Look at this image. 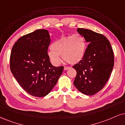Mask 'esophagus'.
<instances>
[{"label":"esophagus","mask_w":125,"mask_h":125,"mask_svg":"<svg viewBox=\"0 0 125 125\" xmlns=\"http://www.w3.org/2000/svg\"><path fill=\"white\" fill-rule=\"evenodd\" d=\"M70 68V67H66V66H64V70H68V69H69Z\"/></svg>","instance_id":"esophagus-1"}]
</instances>
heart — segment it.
<instances>
[{
  "instance_id": "obj_1",
  "label": "heart",
  "mask_w": 125,
  "mask_h": 125,
  "mask_svg": "<svg viewBox=\"0 0 125 125\" xmlns=\"http://www.w3.org/2000/svg\"><path fill=\"white\" fill-rule=\"evenodd\" d=\"M85 48V39L80 34L65 36L53 42L48 51V56L51 63L56 66L61 63V55L68 63L76 64L83 58Z\"/></svg>"
}]
</instances>
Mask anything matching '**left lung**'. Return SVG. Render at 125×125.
Listing matches in <instances>:
<instances>
[{
    "label": "left lung",
    "mask_w": 125,
    "mask_h": 125,
    "mask_svg": "<svg viewBox=\"0 0 125 125\" xmlns=\"http://www.w3.org/2000/svg\"><path fill=\"white\" fill-rule=\"evenodd\" d=\"M77 31L88 45L82 61L73 66L77 72L73 83L83 94L92 95L103 88L110 77L114 52L104 35L84 28Z\"/></svg>",
    "instance_id": "8db88e82"
}]
</instances>
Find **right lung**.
<instances>
[{
    "label": "right lung",
    "instance_id": "add662e5",
    "mask_svg": "<svg viewBox=\"0 0 125 125\" xmlns=\"http://www.w3.org/2000/svg\"><path fill=\"white\" fill-rule=\"evenodd\" d=\"M50 42L48 30H37L20 37L12 48L10 70L22 89L34 97L48 95L63 70V66L51 63L48 56Z\"/></svg>",
    "mask_w": 125,
    "mask_h": 125
}]
</instances>
